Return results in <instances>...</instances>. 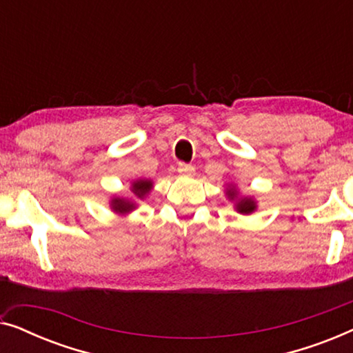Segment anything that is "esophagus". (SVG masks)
Wrapping results in <instances>:
<instances>
[{
    "instance_id": "1",
    "label": "esophagus",
    "mask_w": 353,
    "mask_h": 353,
    "mask_svg": "<svg viewBox=\"0 0 353 353\" xmlns=\"http://www.w3.org/2000/svg\"><path fill=\"white\" fill-rule=\"evenodd\" d=\"M196 168L192 165H188V163H178V173L183 176H192L194 175Z\"/></svg>"
}]
</instances>
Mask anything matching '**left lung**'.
Segmentation results:
<instances>
[{
    "label": "left lung",
    "instance_id": "left-lung-1",
    "mask_svg": "<svg viewBox=\"0 0 353 353\" xmlns=\"http://www.w3.org/2000/svg\"><path fill=\"white\" fill-rule=\"evenodd\" d=\"M226 196H228L230 201H234V209L238 210L239 214L249 215L257 209V202H255L252 197H239L234 186L226 188Z\"/></svg>",
    "mask_w": 353,
    "mask_h": 353
}]
</instances>
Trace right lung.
I'll return each instance as SVG.
<instances>
[{"instance_id":"add662e5","label":"right lung","mask_w":353,"mask_h":353,"mask_svg":"<svg viewBox=\"0 0 353 353\" xmlns=\"http://www.w3.org/2000/svg\"><path fill=\"white\" fill-rule=\"evenodd\" d=\"M151 190H152L151 180H137L132 183V192L138 197V199L146 197ZM134 207H137V204H134L133 201L127 199V197H112V201H110V209L119 215L128 214V212L134 210Z\"/></svg>"}]
</instances>
